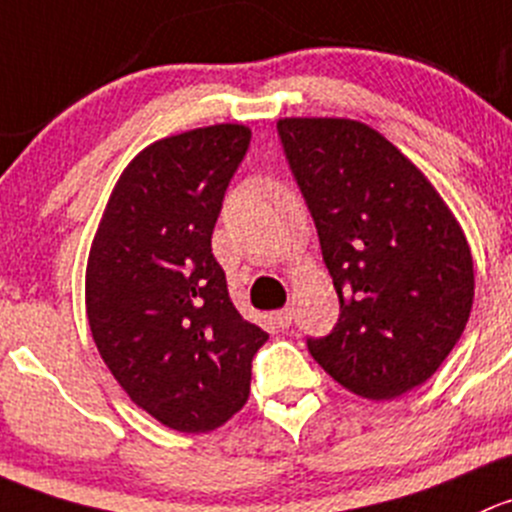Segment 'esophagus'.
Here are the masks:
<instances>
[{
    "mask_svg": "<svg viewBox=\"0 0 512 512\" xmlns=\"http://www.w3.org/2000/svg\"><path fill=\"white\" fill-rule=\"evenodd\" d=\"M273 320H276V325L278 328H291V323H293V308H283V310H276V313H273Z\"/></svg>",
    "mask_w": 512,
    "mask_h": 512,
    "instance_id": "obj_1",
    "label": "esophagus"
}]
</instances>
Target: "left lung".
<instances>
[{
	"label": "left lung",
	"instance_id": "1",
	"mask_svg": "<svg viewBox=\"0 0 512 512\" xmlns=\"http://www.w3.org/2000/svg\"><path fill=\"white\" fill-rule=\"evenodd\" d=\"M278 138L340 298L333 333L308 337L350 392L394 399L441 367L468 323L473 256L419 167L370 125L283 118Z\"/></svg>",
	"mask_w": 512,
	"mask_h": 512
}]
</instances>
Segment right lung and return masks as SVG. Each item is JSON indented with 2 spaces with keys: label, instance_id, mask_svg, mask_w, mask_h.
Listing matches in <instances>:
<instances>
[{
  "label": "right lung",
  "instance_id": "1",
  "mask_svg": "<svg viewBox=\"0 0 512 512\" xmlns=\"http://www.w3.org/2000/svg\"><path fill=\"white\" fill-rule=\"evenodd\" d=\"M246 125L157 140L130 162L100 219L86 268L93 340L128 397L160 424L204 434L249 399L268 335L241 318L212 254Z\"/></svg>",
  "mask_w": 512,
  "mask_h": 512
}]
</instances>
